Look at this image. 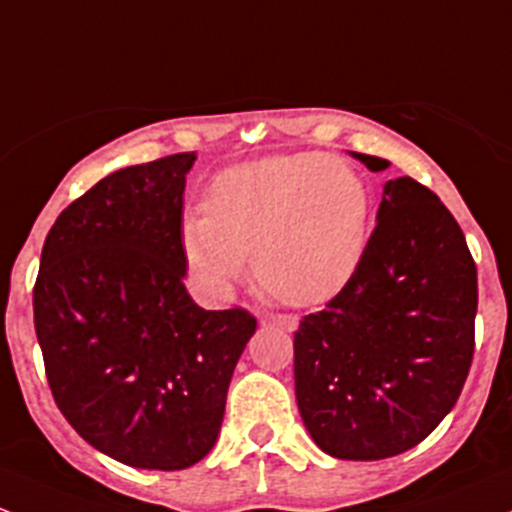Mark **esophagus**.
<instances>
[{
    "label": "esophagus",
    "instance_id": "esophagus-1",
    "mask_svg": "<svg viewBox=\"0 0 512 512\" xmlns=\"http://www.w3.org/2000/svg\"><path fill=\"white\" fill-rule=\"evenodd\" d=\"M260 324L284 328V331H294V328H297V319H294V316H287V314H270V316H262Z\"/></svg>",
    "mask_w": 512,
    "mask_h": 512
}]
</instances>
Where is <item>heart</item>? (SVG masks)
I'll return each mask as SVG.
<instances>
[{"label":"heart","mask_w":512,"mask_h":512,"mask_svg":"<svg viewBox=\"0 0 512 512\" xmlns=\"http://www.w3.org/2000/svg\"><path fill=\"white\" fill-rule=\"evenodd\" d=\"M370 186L346 161L277 154L220 171L206 213L181 225L188 270L206 294L235 287L250 255L262 289L287 304H321L360 267L370 238Z\"/></svg>","instance_id":"obj_1"}]
</instances>
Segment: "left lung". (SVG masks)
<instances>
[{"label":"left lung","mask_w":512,"mask_h":512,"mask_svg":"<svg viewBox=\"0 0 512 512\" xmlns=\"http://www.w3.org/2000/svg\"><path fill=\"white\" fill-rule=\"evenodd\" d=\"M476 306V262L454 215L410 176L387 181L360 267L294 333L297 405L316 446L378 461L427 439L464 390Z\"/></svg>","instance_id":"obj_1"}]
</instances>
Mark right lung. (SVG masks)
I'll use <instances>...</instances> for the list:
<instances>
[{
    "mask_svg": "<svg viewBox=\"0 0 512 512\" xmlns=\"http://www.w3.org/2000/svg\"><path fill=\"white\" fill-rule=\"evenodd\" d=\"M196 154L127 166L48 230L34 326L53 400L90 446L134 469L181 471L218 439L257 321L186 292V174Z\"/></svg>",
    "mask_w": 512,
    "mask_h": 512,
    "instance_id": "obj_1",
    "label": "right lung"
}]
</instances>
